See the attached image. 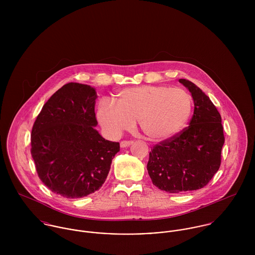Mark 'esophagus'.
I'll use <instances>...</instances> for the list:
<instances>
[{
    "instance_id": "obj_1",
    "label": "esophagus",
    "mask_w": 255,
    "mask_h": 255,
    "mask_svg": "<svg viewBox=\"0 0 255 255\" xmlns=\"http://www.w3.org/2000/svg\"><path fill=\"white\" fill-rule=\"evenodd\" d=\"M132 143V141H129V140H123L121 141V147L125 148V147H128V146L130 145Z\"/></svg>"
}]
</instances>
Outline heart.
<instances>
[{"label":"heart","instance_id":"obj_1","mask_svg":"<svg viewBox=\"0 0 255 255\" xmlns=\"http://www.w3.org/2000/svg\"><path fill=\"white\" fill-rule=\"evenodd\" d=\"M115 103L103 99L97 109V119L110 135L119 136L138 121L141 131L153 141L168 140L180 133L192 111V98L186 90L166 85L123 89Z\"/></svg>","mask_w":255,"mask_h":255}]
</instances>
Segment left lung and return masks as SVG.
Returning a JSON list of instances; mask_svg holds the SVG:
<instances>
[{
  "mask_svg": "<svg viewBox=\"0 0 255 255\" xmlns=\"http://www.w3.org/2000/svg\"><path fill=\"white\" fill-rule=\"evenodd\" d=\"M194 102L189 126L149 153L147 171L154 185L177 193L204 187L217 173L225 142L222 119L209 97L187 79L179 80Z\"/></svg>",
  "mask_w": 255,
  "mask_h": 255,
  "instance_id": "left-lung-1",
  "label": "left lung"
}]
</instances>
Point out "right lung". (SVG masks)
Here are the masks:
<instances>
[{"instance_id":"right-lung-1","label":"right lung","mask_w":255,"mask_h":255,"mask_svg":"<svg viewBox=\"0 0 255 255\" xmlns=\"http://www.w3.org/2000/svg\"><path fill=\"white\" fill-rule=\"evenodd\" d=\"M96 91L70 82L56 91L37 116L31 155L37 174L53 192L80 198L105 182L120 143L103 138L94 127Z\"/></svg>"}]
</instances>
